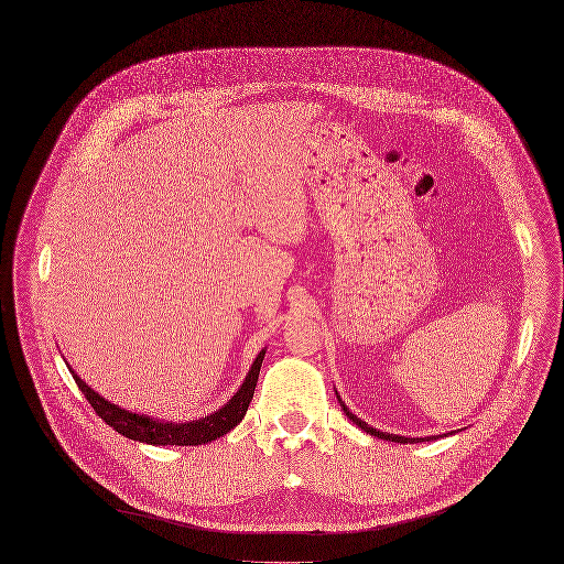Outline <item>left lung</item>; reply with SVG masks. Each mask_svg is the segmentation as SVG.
I'll return each instance as SVG.
<instances>
[{
	"label": "left lung",
	"mask_w": 564,
	"mask_h": 564,
	"mask_svg": "<svg viewBox=\"0 0 564 564\" xmlns=\"http://www.w3.org/2000/svg\"><path fill=\"white\" fill-rule=\"evenodd\" d=\"M338 403H340V408H343V412H345V416L354 423V425H358L360 430H365L367 434H371V436H377V438H383V441H392V443H419L421 438H405V436H397V434H383V432H379L377 427H369V425H365V421H360V419H356L349 410H347V405L338 399Z\"/></svg>",
	"instance_id": "obj_1"
}]
</instances>
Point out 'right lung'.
Masks as SVG:
<instances>
[{
	"label": "right lung",
	"mask_w": 564,
	"mask_h": 564,
	"mask_svg": "<svg viewBox=\"0 0 564 564\" xmlns=\"http://www.w3.org/2000/svg\"><path fill=\"white\" fill-rule=\"evenodd\" d=\"M263 356H265V351H261L257 356V360L252 362V369L248 371V377H246L241 390L232 397V401L228 405H224L219 412H215V414H210L202 421L178 423V425L159 423V421H152L150 416L132 414V412L121 410L119 405H112L106 399H101L97 392H93L73 369L70 371H73V379H75L77 388L84 392L86 401L93 405L97 416L101 421H106L121 436H126L130 441L148 443V445H206V443L228 434L230 430H235L243 421V416L250 408V401L254 397V388H257V381H259Z\"/></svg>",
	"instance_id": "right-lung-1"
}]
</instances>
